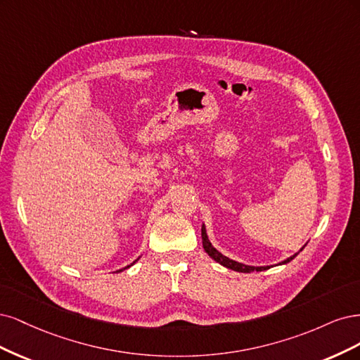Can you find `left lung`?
I'll use <instances>...</instances> for the list:
<instances>
[{"mask_svg":"<svg viewBox=\"0 0 360 360\" xmlns=\"http://www.w3.org/2000/svg\"><path fill=\"white\" fill-rule=\"evenodd\" d=\"M202 243H203V248H205V251H206L207 254H210V257H212V259H214L215 262H218L219 264L226 266L227 269L236 271V272H243V274H250V272H254V271L260 272V271H264V269H269V268H271V266H260V268H254V266H247V264H242V263H238V262H235V260H230L229 257L223 256L221 252L217 251V250L212 247V243L210 242V239H207V235H206L205 226H202ZM300 251H302V250H300ZM296 256H297V254H295V256H292V257H288L287 260L281 262V264H284V263H288V262H292V260H293Z\"/></svg>","mask_w":360,"mask_h":360,"instance_id":"1","label":"left lung"}]
</instances>
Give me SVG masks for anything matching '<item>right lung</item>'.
<instances>
[{
	"label": "right lung",
	"mask_w": 360,
	"mask_h": 360,
	"mask_svg": "<svg viewBox=\"0 0 360 360\" xmlns=\"http://www.w3.org/2000/svg\"><path fill=\"white\" fill-rule=\"evenodd\" d=\"M133 263H136V262H133ZM133 263H131V264H133ZM131 264H129V266H127V268H130V266H131ZM127 268H124V269H127ZM121 271H122V269H121Z\"/></svg>",
	"instance_id": "1"
}]
</instances>
